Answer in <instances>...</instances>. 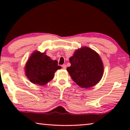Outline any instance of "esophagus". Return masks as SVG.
Wrapping results in <instances>:
<instances>
[{
    "mask_svg": "<svg viewBox=\"0 0 130 130\" xmlns=\"http://www.w3.org/2000/svg\"><path fill=\"white\" fill-rule=\"evenodd\" d=\"M62 67L63 68V69H66V68H67V65L65 64H63L62 65Z\"/></svg>",
    "mask_w": 130,
    "mask_h": 130,
    "instance_id": "1",
    "label": "esophagus"
}]
</instances>
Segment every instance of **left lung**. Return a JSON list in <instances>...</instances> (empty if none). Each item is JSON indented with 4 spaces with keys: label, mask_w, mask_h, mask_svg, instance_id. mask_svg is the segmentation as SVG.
<instances>
[{
    "label": "left lung",
    "mask_w": 130,
    "mask_h": 130,
    "mask_svg": "<svg viewBox=\"0 0 130 130\" xmlns=\"http://www.w3.org/2000/svg\"><path fill=\"white\" fill-rule=\"evenodd\" d=\"M70 67L67 68L72 80L83 88H88L96 85L102 79L104 67L100 57L88 47L76 50L70 57Z\"/></svg>",
    "instance_id": "left-lung-1"
}]
</instances>
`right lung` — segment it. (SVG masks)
<instances>
[{"label":"right lung","instance_id":"1","mask_svg":"<svg viewBox=\"0 0 130 130\" xmlns=\"http://www.w3.org/2000/svg\"><path fill=\"white\" fill-rule=\"evenodd\" d=\"M25 68L26 75L31 82L44 85L53 78L55 72L61 67L57 64V61L51 60L45 53L36 51L28 58Z\"/></svg>","mask_w":130,"mask_h":130}]
</instances>
